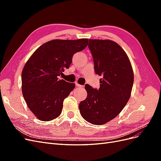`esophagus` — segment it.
Masks as SVG:
<instances>
[{"label":"esophagus","mask_w":161,"mask_h":161,"mask_svg":"<svg viewBox=\"0 0 161 161\" xmlns=\"http://www.w3.org/2000/svg\"><path fill=\"white\" fill-rule=\"evenodd\" d=\"M75 84H76V85L77 86L81 87V88H82V87H84V86H83V85H80L78 82H75Z\"/></svg>","instance_id":"esophagus-1"}]
</instances>
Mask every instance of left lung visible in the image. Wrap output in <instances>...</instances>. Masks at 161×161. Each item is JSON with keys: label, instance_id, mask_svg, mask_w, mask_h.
<instances>
[{"label": "left lung", "instance_id": "obj_1", "mask_svg": "<svg viewBox=\"0 0 161 161\" xmlns=\"http://www.w3.org/2000/svg\"><path fill=\"white\" fill-rule=\"evenodd\" d=\"M99 89L85 85L86 99L79 104L82 118L94 125L112 120L122 111L130 99L134 83V72L128 55L116 42L109 40H89Z\"/></svg>", "mask_w": 161, "mask_h": 161}]
</instances>
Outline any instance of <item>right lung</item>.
<instances>
[{"label":"right lung","instance_id":"right-lung-1","mask_svg":"<svg viewBox=\"0 0 161 161\" xmlns=\"http://www.w3.org/2000/svg\"><path fill=\"white\" fill-rule=\"evenodd\" d=\"M88 39L53 40L33 52L22 70V93L27 105L36 118L48 121L62 113L63 102L75 84L58 79L69 69L73 55L88 45Z\"/></svg>","mask_w":161,"mask_h":161}]
</instances>
